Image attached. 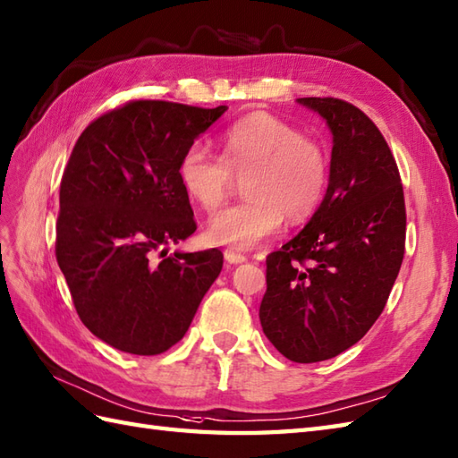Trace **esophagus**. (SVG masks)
I'll list each match as a JSON object with an SVG mask.
<instances>
[{"mask_svg":"<svg viewBox=\"0 0 458 458\" xmlns=\"http://www.w3.org/2000/svg\"><path fill=\"white\" fill-rule=\"evenodd\" d=\"M225 259H226L228 263H232V265H238V263L248 261L246 255L240 253V251H233V250H226V251H225Z\"/></svg>","mask_w":458,"mask_h":458,"instance_id":"1","label":"esophagus"}]
</instances>
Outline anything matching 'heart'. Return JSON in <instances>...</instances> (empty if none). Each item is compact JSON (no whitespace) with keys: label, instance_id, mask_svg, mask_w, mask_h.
<instances>
[{"label":"heart","instance_id":"1","mask_svg":"<svg viewBox=\"0 0 458 458\" xmlns=\"http://www.w3.org/2000/svg\"><path fill=\"white\" fill-rule=\"evenodd\" d=\"M179 183L205 212L222 207L243 177L246 200L210 220L212 243L251 250L289 222L310 218L322 205L329 183V157L322 144L269 113H251L220 138V156L191 146L179 159Z\"/></svg>","mask_w":458,"mask_h":458}]
</instances>
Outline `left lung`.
<instances>
[{
    "mask_svg": "<svg viewBox=\"0 0 458 458\" xmlns=\"http://www.w3.org/2000/svg\"><path fill=\"white\" fill-rule=\"evenodd\" d=\"M334 134L329 185L304 230L267 255L265 335L294 363L355 345L382 314L406 250L402 179L385 136L355 105L302 98Z\"/></svg>",
    "mask_w": 458,
    "mask_h": 458,
    "instance_id": "left-lung-1",
    "label": "left lung"
}]
</instances>
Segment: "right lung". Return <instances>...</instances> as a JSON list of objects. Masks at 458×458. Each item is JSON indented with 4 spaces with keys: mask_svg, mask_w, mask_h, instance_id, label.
I'll list each match as a JSON object with an SVG mask.
<instances>
[{
    "mask_svg": "<svg viewBox=\"0 0 458 458\" xmlns=\"http://www.w3.org/2000/svg\"><path fill=\"white\" fill-rule=\"evenodd\" d=\"M226 109L126 101L85 126L70 154L56 261L83 326L124 353L175 345L222 269L216 248L167 255L165 246L197 230L179 159Z\"/></svg>",
    "mask_w": 458,
    "mask_h": 458,
    "instance_id": "right-lung-1",
    "label": "right lung"
}]
</instances>
